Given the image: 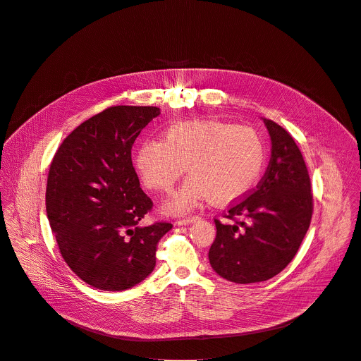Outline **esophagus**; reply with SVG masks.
<instances>
[{
  "label": "esophagus",
  "mask_w": 361,
  "mask_h": 361,
  "mask_svg": "<svg viewBox=\"0 0 361 361\" xmlns=\"http://www.w3.org/2000/svg\"><path fill=\"white\" fill-rule=\"evenodd\" d=\"M197 219H198V216L194 215V216H188V218H180V219L176 221V224H177V225H188V224L195 222Z\"/></svg>",
  "instance_id": "esophagus-1"
}]
</instances>
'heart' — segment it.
I'll return each mask as SVG.
<instances>
[{
  "instance_id": "1",
  "label": "heart",
  "mask_w": 361,
  "mask_h": 361,
  "mask_svg": "<svg viewBox=\"0 0 361 361\" xmlns=\"http://www.w3.org/2000/svg\"><path fill=\"white\" fill-rule=\"evenodd\" d=\"M265 157L254 129L195 118L169 126L163 140L142 142L133 164L143 184L156 191H170L188 166L192 176L166 204L170 212L185 214L207 198L216 205L241 200L258 181Z\"/></svg>"
}]
</instances>
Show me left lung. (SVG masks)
<instances>
[{"label":"left lung","instance_id":"8db88e82","mask_svg":"<svg viewBox=\"0 0 361 361\" xmlns=\"http://www.w3.org/2000/svg\"><path fill=\"white\" fill-rule=\"evenodd\" d=\"M271 136V161L247 198L215 219L216 236L208 258L212 269L235 283L274 278L295 258L309 229L313 197L303 156L293 137L264 118Z\"/></svg>","mask_w":361,"mask_h":361}]
</instances>
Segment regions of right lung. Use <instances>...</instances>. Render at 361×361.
<instances>
[{
  "label": "right lung",
  "instance_id": "add662e5",
  "mask_svg": "<svg viewBox=\"0 0 361 361\" xmlns=\"http://www.w3.org/2000/svg\"><path fill=\"white\" fill-rule=\"evenodd\" d=\"M160 114L154 106H111L59 146L47 184V214L62 258L87 285L120 292L145 281L173 225L142 226L152 200L140 188L132 147Z\"/></svg>",
  "mask_w": 361,
  "mask_h": 361
}]
</instances>
